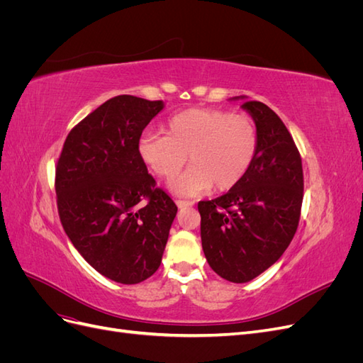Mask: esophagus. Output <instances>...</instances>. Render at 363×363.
<instances>
[{
  "label": "esophagus",
  "mask_w": 363,
  "mask_h": 363,
  "mask_svg": "<svg viewBox=\"0 0 363 363\" xmlns=\"http://www.w3.org/2000/svg\"><path fill=\"white\" fill-rule=\"evenodd\" d=\"M175 204H177L179 208H186V207H191L194 203H192V201H182V200H177V201H175Z\"/></svg>",
  "instance_id": "1"
}]
</instances>
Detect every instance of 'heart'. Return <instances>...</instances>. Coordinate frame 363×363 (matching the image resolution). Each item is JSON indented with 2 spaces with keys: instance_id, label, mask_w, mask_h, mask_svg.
<instances>
[{
  "instance_id": "obj_1",
  "label": "heart",
  "mask_w": 363,
  "mask_h": 363,
  "mask_svg": "<svg viewBox=\"0 0 363 363\" xmlns=\"http://www.w3.org/2000/svg\"><path fill=\"white\" fill-rule=\"evenodd\" d=\"M259 148L255 119L221 108H188L171 116L164 135L147 133L138 140L140 160L163 180L177 177L189 156L191 168L169 191L196 196L235 188L250 171Z\"/></svg>"
}]
</instances>
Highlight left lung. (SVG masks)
Listing matches in <instances>:
<instances>
[{
	"mask_svg": "<svg viewBox=\"0 0 363 363\" xmlns=\"http://www.w3.org/2000/svg\"><path fill=\"white\" fill-rule=\"evenodd\" d=\"M240 106L255 119L259 148L239 184L212 201H200L201 244L211 268L228 281L247 283L276 263L300 221L303 167L283 121L260 101Z\"/></svg>",
	"mask_w": 363,
	"mask_h": 363,
	"instance_id": "8db88e82",
	"label": "left lung"
}]
</instances>
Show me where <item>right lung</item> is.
<instances>
[{"label": "right lung", "mask_w": 363, "mask_h": 363, "mask_svg": "<svg viewBox=\"0 0 363 363\" xmlns=\"http://www.w3.org/2000/svg\"><path fill=\"white\" fill-rule=\"evenodd\" d=\"M163 101L107 100L77 124L56 168L65 233L104 277L136 284L157 271L177 206L147 171L138 140Z\"/></svg>", "instance_id": "add662e5"}]
</instances>
